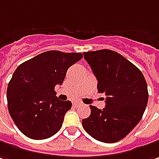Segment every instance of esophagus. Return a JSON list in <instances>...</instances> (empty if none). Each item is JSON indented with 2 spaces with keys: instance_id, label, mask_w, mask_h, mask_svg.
<instances>
[{
  "instance_id": "34e87169",
  "label": "esophagus",
  "mask_w": 159,
  "mask_h": 159,
  "mask_svg": "<svg viewBox=\"0 0 159 159\" xmlns=\"http://www.w3.org/2000/svg\"><path fill=\"white\" fill-rule=\"evenodd\" d=\"M81 104H82V103H81V102H79V101H74V102H73V106H74V107H79Z\"/></svg>"
}]
</instances>
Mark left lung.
Instances as JSON below:
<instances>
[{
  "label": "left lung",
  "mask_w": 159,
  "mask_h": 159,
  "mask_svg": "<svg viewBox=\"0 0 159 159\" xmlns=\"http://www.w3.org/2000/svg\"><path fill=\"white\" fill-rule=\"evenodd\" d=\"M104 93L106 107L90 106V115L82 120L94 139L112 143L123 139L139 123L148 103V87L143 73L121 54L112 50L84 52Z\"/></svg>",
  "instance_id": "8db88e82"
}]
</instances>
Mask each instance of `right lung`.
Wrapping results in <instances>:
<instances>
[{"label": "right lung", "mask_w": 159, "mask_h": 159, "mask_svg": "<svg viewBox=\"0 0 159 159\" xmlns=\"http://www.w3.org/2000/svg\"><path fill=\"white\" fill-rule=\"evenodd\" d=\"M83 58L80 52L47 51L20 64L7 89L8 109L20 131L30 139H47L62 126L72 103L60 100L54 87Z\"/></svg>", "instance_id": "obj_1"}]
</instances>
